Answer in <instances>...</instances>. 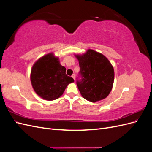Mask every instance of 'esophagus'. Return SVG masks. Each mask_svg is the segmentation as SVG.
<instances>
[{
  "mask_svg": "<svg viewBox=\"0 0 152 152\" xmlns=\"http://www.w3.org/2000/svg\"><path fill=\"white\" fill-rule=\"evenodd\" d=\"M72 78H73V79L75 80V74H73V75H72Z\"/></svg>",
  "mask_w": 152,
  "mask_h": 152,
  "instance_id": "obj_1",
  "label": "esophagus"
}]
</instances>
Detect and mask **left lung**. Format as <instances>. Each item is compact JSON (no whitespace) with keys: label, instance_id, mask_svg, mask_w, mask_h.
Here are the masks:
<instances>
[{"label":"left lung","instance_id":"8db88e82","mask_svg":"<svg viewBox=\"0 0 152 152\" xmlns=\"http://www.w3.org/2000/svg\"><path fill=\"white\" fill-rule=\"evenodd\" d=\"M76 57L80 67L76 83L82 97L93 103L107 97L114 80L113 68L108 59L92 49Z\"/></svg>","mask_w":152,"mask_h":152}]
</instances>
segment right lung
<instances>
[{"label":"right lung","mask_w":152,"mask_h":152,"mask_svg":"<svg viewBox=\"0 0 152 152\" xmlns=\"http://www.w3.org/2000/svg\"><path fill=\"white\" fill-rule=\"evenodd\" d=\"M58 58L52 53L39 59L32 67L31 82L35 93L44 99H56L63 94L68 84L74 82L66 74Z\"/></svg>","instance_id":"obj_1"}]
</instances>
